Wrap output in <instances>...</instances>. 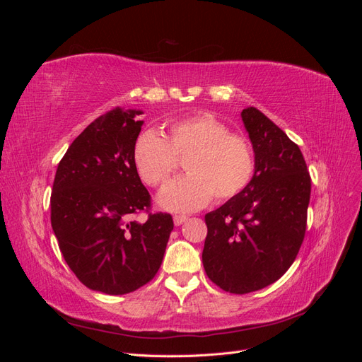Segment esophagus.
<instances>
[{
	"label": "esophagus",
	"instance_id": "obj_1",
	"mask_svg": "<svg viewBox=\"0 0 362 362\" xmlns=\"http://www.w3.org/2000/svg\"><path fill=\"white\" fill-rule=\"evenodd\" d=\"M187 221H189L187 216H175V217H173V223L177 225V226L182 225L184 222H187Z\"/></svg>",
	"mask_w": 362,
	"mask_h": 362
}]
</instances>
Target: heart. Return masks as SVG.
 Wrapping results in <instances>:
<instances>
[{"instance_id": "1", "label": "heart", "mask_w": 362, "mask_h": 362, "mask_svg": "<svg viewBox=\"0 0 362 362\" xmlns=\"http://www.w3.org/2000/svg\"><path fill=\"white\" fill-rule=\"evenodd\" d=\"M177 157H185L189 173L170 181L158 194V204L169 211H194L214 198L231 199L252 180L255 158L243 136L229 133L210 115L177 119L168 125V137L144 129L133 145V163L149 185L166 182L177 169Z\"/></svg>"}]
</instances>
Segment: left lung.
<instances>
[{
  "instance_id": "obj_1",
  "label": "left lung",
  "mask_w": 362,
  "mask_h": 362,
  "mask_svg": "<svg viewBox=\"0 0 362 362\" xmlns=\"http://www.w3.org/2000/svg\"><path fill=\"white\" fill-rule=\"evenodd\" d=\"M254 148L247 187L205 214L204 269L234 294L264 288L288 270L306 229L311 178L299 146L258 108L242 112Z\"/></svg>"
}]
</instances>
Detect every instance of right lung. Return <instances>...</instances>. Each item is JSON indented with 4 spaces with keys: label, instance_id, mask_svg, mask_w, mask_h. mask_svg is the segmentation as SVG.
Listing matches in <instances>:
<instances>
[{
    "label": "right lung",
    "instance_id": "1",
    "mask_svg": "<svg viewBox=\"0 0 362 362\" xmlns=\"http://www.w3.org/2000/svg\"><path fill=\"white\" fill-rule=\"evenodd\" d=\"M141 110L115 108L76 137L57 166L51 225L64 261L87 288L127 294L158 272L173 229L168 213L131 216L151 199L133 163Z\"/></svg>",
    "mask_w": 362,
    "mask_h": 362
}]
</instances>
